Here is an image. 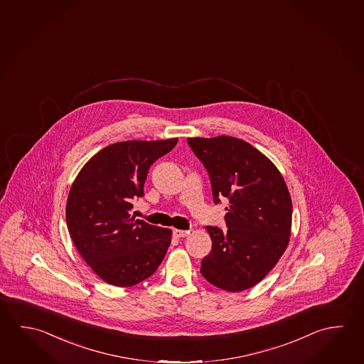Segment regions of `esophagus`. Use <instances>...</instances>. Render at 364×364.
<instances>
[{
  "label": "esophagus",
  "mask_w": 364,
  "mask_h": 364,
  "mask_svg": "<svg viewBox=\"0 0 364 364\" xmlns=\"http://www.w3.org/2000/svg\"><path fill=\"white\" fill-rule=\"evenodd\" d=\"M189 232H191L189 230H188V231H185V230L175 229L173 231V236H175V237H178V239H179V237H184V236L188 235Z\"/></svg>",
  "instance_id": "esophagus-1"
}]
</instances>
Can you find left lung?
<instances>
[{
  "mask_svg": "<svg viewBox=\"0 0 364 364\" xmlns=\"http://www.w3.org/2000/svg\"><path fill=\"white\" fill-rule=\"evenodd\" d=\"M210 176L215 204L229 200L223 231L207 226L212 250L200 274L228 291L255 287L274 267L289 244L293 204L280 171L264 154L232 136L189 138Z\"/></svg>",
  "mask_w": 364,
  "mask_h": 364,
  "instance_id": "1",
  "label": "left lung"
}]
</instances>
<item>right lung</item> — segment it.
<instances>
[{"label": "right lung", "instance_id": "right-lung-1", "mask_svg": "<svg viewBox=\"0 0 364 364\" xmlns=\"http://www.w3.org/2000/svg\"><path fill=\"white\" fill-rule=\"evenodd\" d=\"M178 138L120 141L90 159L73 183L66 223L84 261L105 282L133 287L156 272L171 242V230L132 216L144 196L149 167Z\"/></svg>", "mask_w": 364, "mask_h": 364}]
</instances>
